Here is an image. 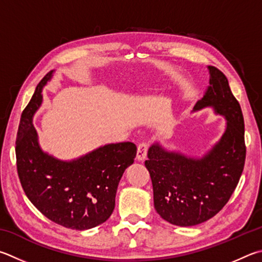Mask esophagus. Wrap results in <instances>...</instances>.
<instances>
[{"label": "esophagus", "mask_w": 262, "mask_h": 262, "mask_svg": "<svg viewBox=\"0 0 262 262\" xmlns=\"http://www.w3.org/2000/svg\"><path fill=\"white\" fill-rule=\"evenodd\" d=\"M146 151H147L146 143H140L139 145H137V154H136L137 160L143 161L146 158Z\"/></svg>", "instance_id": "obj_1"}]
</instances>
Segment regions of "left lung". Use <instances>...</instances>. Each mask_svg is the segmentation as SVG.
I'll list each match as a JSON object with an SVG mask.
<instances>
[{
	"label": "left lung",
	"mask_w": 262,
	"mask_h": 262,
	"mask_svg": "<svg viewBox=\"0 0 262 262\" xmlns=\"http://www.w3.org/2000/svg\"><path fill=\"white\" fill-rule=\"evenodd\" d=\"M210 82L192 112L212 108L222 116V135L202 156L185 155L159 141L147 150L145 167L154 187L157 213L174 226L191 227L210 220L222 210L243 172L246 147L244 119L228 79L207 66Z\"/></svg>",
	"instance_id": "left-lung-1"
}]
</instances>
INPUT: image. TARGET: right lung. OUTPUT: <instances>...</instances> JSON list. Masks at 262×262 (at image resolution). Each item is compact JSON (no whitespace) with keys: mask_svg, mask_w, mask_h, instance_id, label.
Wrapping results in <instances>:
<instances>
[{"mask_svg":"<svg viewBox=\"0 0 262 262\" xmlns=\"http://www.w3.org/2000/svg\"><path fill=\"white\" fill-rule=\"evenodd\" d=\"M54 74L52 70L41 80L21 113L16 141L18 177L31 203L49 220L69 229H92L115 210L118 184L134 163L136 145L108 143L71 160L42 149L33 118Z\"/></svg>","mask_w":262,"mask_h":262,"instance_id":"right-lung-1","label":"right lung"}]
</instances>
